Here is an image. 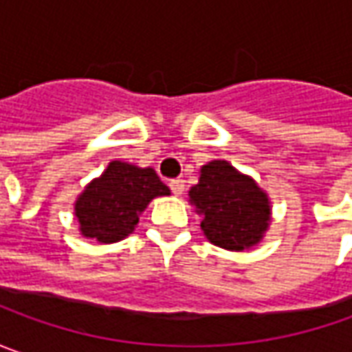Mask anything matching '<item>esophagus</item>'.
I'll return each instance as SVG.
<instances>
[{"label":"esophagus","mask_w":352,"mask_h":352,"mask_svg":"<svg viewBox=\"0 0 352 352\" xmlns=\"http://www.w3.org/2000/svg\"><path fill=\"white\" fill-rule=\"evenodd\" d=\"M170 190H172V194H176V196H182L184 194V188H186V184L180 178H176V180H170Z\"/></svg>","instance_id":"obj_1"}]
</instances>
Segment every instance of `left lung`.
I'll list each match as a JSON object with an SVG mask.
<instances>
[{"mask_svg":"<svg viewBox=\"0 0 352 352\" xmlns=\"http://www.w3.org/2000/svg\"><path fill=\"white\" fill-rule=\"evenodd\" d=\"M190 201L204 215L206 236L227 250L250 249L270 221L266 194L225 160H213L201 168L199 182L190 190Z\"/></svg>","mask_w":352,"mask_h":352,"instance_id":"obj_1","label":"left lung"}]
</instances>
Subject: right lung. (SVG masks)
Returning a JSON list of instances; mask_svg holds the SVG:
<instances>
[{
	"instance_id": "add662e5",
	"label": "right lung",
	"mask_w": 352,
	"mask_h": 352,
	"mask_svg": "<svg viewBox=\"0 0 352 352\" xmlns=\"http://www.w3.org/2000/svg\"><path fill=\"white\" fill-rule=\"evenodd\" d=\"M168 194V186L160 182L153 168L113 160L76 201L80 231L100 243H117L133 233L139 213L153 197Z\"/></svg>"
}]
</instances>
